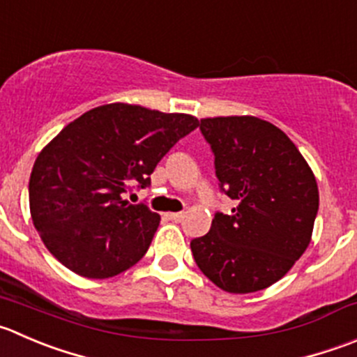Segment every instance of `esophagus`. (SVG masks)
Here are the masks:
<instances>
[{
	"instance_id": "1",
	"label": "esophagus",
	"mask_w": 357,
	"mask_h": 357,
	"mask_svg": "<svg viewBox=\"0 0 357 357\" xmlns=\"http://www.w3.org/2000/svg\"><path fill=\"white\" fill-rule=\"evenodd\" d=\"M167 218L172 221H181L185 218V213H167Z\"/></svg>"
}]
</instances>
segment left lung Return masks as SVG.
Segmentation results:
<instances>
[{"instance_id":"8db88e82","label":"left lung","mask_w":357,"mask_h":357,"mask_svg":"<svg viewBox=\"0 0 357 357\" xmlns=\"http://www.w3.org/2000/svg\"><path fill=\"white\" fill-rule=\"evenodd\" d=\"M221 190L237 200L190 242L202 274L227 293H255L284 278L312 238L316 176L291 139L251 115L200 120Z\"/></svg>"}]
</instances>
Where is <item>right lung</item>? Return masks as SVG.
Here are the masks:
<instances>
[{
    "instance_id": "add662e5",
    "label": "right lung",
    "mask_w": 357,
    "mask_h": 357,
    "mask_svg": "<svg viewBox=\"0 0 357 357\" xmlns=\"http://www.w3.org/2000/svg\"><path fill=\"white\" fill-rule=\"evenodd\" d=\"M199 127L186 113L112 102L83 113L36 157L29 209L48 251L75 274L108 279L148 251L160 216L122 193L150 186V174Z\"/></svg>"
}]
</instances>
